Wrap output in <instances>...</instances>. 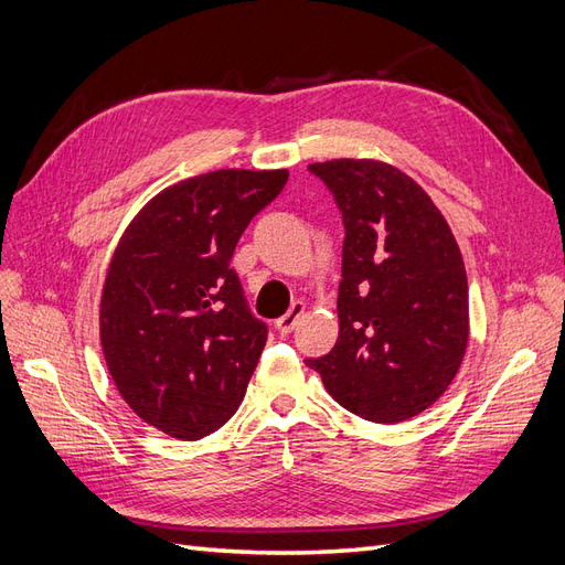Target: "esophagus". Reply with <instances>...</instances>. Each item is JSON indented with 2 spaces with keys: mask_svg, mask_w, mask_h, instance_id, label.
Instances as JSON below:
<instances>
[{
  "mask_svg": "<svg viewBox=\"0 0 565 565\" xmlns=\"http://www.w3.org/2000/svg\"><path fill=\"white\" fill-rule=\"evenodd\" d=\"M301 316H303V303L297 301V303H292V309H289L285 316H280V318L276 320L278 332H280V334H289V332H292V330L297 328V322H299Z\"/></svg>",
  "mask_w": 565,
  "mask_h": 565,
  "instance_id": "1",
  "label": "esophagus"
}]
</instances>
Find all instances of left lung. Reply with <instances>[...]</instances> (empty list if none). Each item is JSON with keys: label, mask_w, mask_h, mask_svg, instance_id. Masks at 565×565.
I'll return each mask as SVG.
<instances>
[{"label": "left lung", "mask_w": 565, "mask_h": 565, "mask_svg": "<svg viewBox=\"0 0 565 565\" xmlns=\"http://www.w3.org/2000/svg\"><path fill=\"white\" fill-rule=\"evenodd\" d=\"M344 224L339 339L306 358L349 413L393 424L450 386L469 341V287L459 247L422 188L372 160L309 164Z\"/></svg>", "instance_id": "obj_1"}]
</instances>
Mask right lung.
<instances>
[{"mask_svg":"<svg viewBox=\"0 0 565 565\" xmlns=\"http://www.w3.org/2000/svg\"><path fill=\"white\" fill-rule=\"evenodd\" d=\"M287 172L185 179L131 221L100 299V344L127 405L172 438L198 440L241 407L268 339L231 268L249 221Z\"/></svg>","mask_w":565,"mask_h":565,"instance_id":"obj_1","label":"right lung"}]
</instances>
